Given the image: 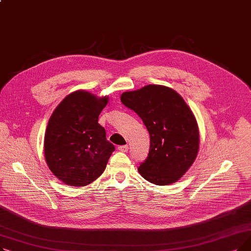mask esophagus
Masks as SVG:
<instances>
[{"mask_svg": "<svg viewBox=\"0 0 251 251\" xmlns=\"http://www.w3.org/2000/svg\"><path fill=\"white\" fill-rule=\"evenodd\" d=\"M118 150L120 151H122V152H126V151H128L129 147L127 146V144H126V146H120V147L118 148Z\"/></svg>", "mask_w": 251, "mask_h": 251, "instance_id": "esophagus-1", "label": "esophagus"}]
</instances>
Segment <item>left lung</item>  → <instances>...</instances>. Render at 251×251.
<instances>
[{"instance_id":"obj_1","label":"left lung","mask_w":251,"mask_h":251,"mask_svg":"<svg viewBox=\"0 0 251 251\" xmlns=\"http://www.w3.org/2000/svg\"><path fill=\"white\" fill-rule=\"evenodd\" d=\"M121 101L141 118L151 136L150 152L139 174L161 186L178 181L200 149L199 126L187 103L174 89L156 84L123 92Z\"/></svg>"}]
</instances>
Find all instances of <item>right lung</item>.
<instances>
[{
    "label": "right lung",
    "instance_id": "add662e5",
    "mask_svg": "<svg viewBox=\"0 0 251 251\" xmlns=\"http://www.w3.org/2000/svg\"><path fill=\"white\" fill-rule=\"evenodd\" d=\"M108 97L77 90L52 112L45 134V157L58 179L70 186H85L107 167L114 144L105 138L99 116Z\"/></svg>",
    "mask_w": 251,
    "mask_h": 251
}]
</instances>
